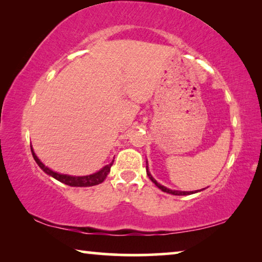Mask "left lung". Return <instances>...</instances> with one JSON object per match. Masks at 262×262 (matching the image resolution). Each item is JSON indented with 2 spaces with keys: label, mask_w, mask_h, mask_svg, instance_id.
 Returning a JSON list of instances; mask_svg holds the SVG:
<instances>
[{
  "label": "left lung",
  "mask_w": 262,
  "mask_h": 262,
  "mask_svg": "<svg viewBox=\"0 0 262 262\" xmlns=\"http://www.w3.org/2000/svg\"><path fill=\"white\" fill-rule=\"evenodd\" d=\"M147 174H148V177L150 178V180H151L152 183H154L155 185H156L159 189H162L163 192L168 193V194H172V195H189V194H194V193L200 192V190H195V192H183V190H172V189H168V188H166L165 186H163V185H161V184H158L157 181L152 178V176L150 174V172H149L148 165H147Z\"/></svg>",
  "instance_id": "obj_1"
}]
</instances>
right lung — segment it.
Segmentation results:
<instances>
[{
    "label": "right lung",
    "mask_w": 262,
    "mask_h": 262,
    "mask_svg": "<svg viewBox=\"0 0 262 262\" xmlns=\"http://www.w3.org/2000/svg\"><path fill=\"white\" fill-rule=\"evenodd\" d=\"M31 151H32V156L34 158L35 163L38 164L39 167L41 168V170L47 173L48 176L53 177V178H55L56 180L61 181V183H63L68 186H73V187H90V186H95V185H99L103 183L105 180L106 177H107L108 172L111 170V166L113 165V162L110 163L108 165L104 166L101 170H99L98 172H96L94 174H89V176H83V177H75V176H69V174H62V173H57V172L52 171L51 168H48L47 166L43 165V163H41L40 159L37 157V155L34 154L33 149L31 148Z\"/></svg>",
    "instance_id": "obj_1"
}]
</instances>
